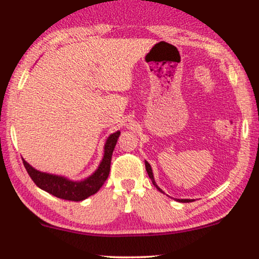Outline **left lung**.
Here are the masks:
<instances>
[{
  "label": "left lung",
  "instance_id": "1",
  "mask_svg": "<svg viewBox=\"0 0 259 259\" xmlns=\"http://www.w3.org/2000/svg\"><path fill=\"white\" fill-rule=\"evenodd\" d=\"M145 166H146V171H147V175H148V177H150L151 178V180H152V183H153V185L157 187V190L159 191V192H161V193H164L165 194V192L164 191H162L160 187H159L158 185H157V183H155V180H154V177H153V172H152V167H151V165L148 164L147 161H145ZM175 200H177V201H180V203H191V201H193V199H176Z\"/></svg>",
  "mask_w": 259,
  "mask_h": 259
}]
</instances>
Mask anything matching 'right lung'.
<instances>
[{
	"label": "right lung",
	"mask_w": 259,
	"mask_h": 259,
	"mask_svg": "<svg viewBox=\"0 0 259 259\" xmlns=\"http://www.w3.org/2000/svg\"><path fill=\"white\" fill-rule=\"evenodd\" d=\"M120 136L119 131L112 133L106 140L104 146V157L99 164L98 168L82 180H72L67 177L52 175V173L41 172L34 168L33 166L22 159L23 165L26 167L28 175L37 187L60 199L81 201L87 199L88 197L93 196L101 189L106 179L108 178L109 169H111V160L114 147Z\"/></svg>",
	"instance_id": "add662e5"
}]
</instances>
